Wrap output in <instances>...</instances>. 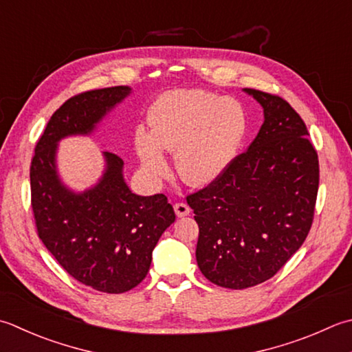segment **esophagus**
<instances>
[{
    "instance_id": "1",
    "label": "esophagus",
    "mask_w": 352,
    "mask_h": 352,
    "mask_svg": "<svg viewBox=\"0 0 352 352\" xmlns=\"http://www.w3.org/2000/svg\"><path fill=\"white\" fill-rule=\"evenodd\" d=\"M174 210H175V215H177L178 218L189 215V212H190L189 206L186 204V203H177V204L174 206Z\"/></svg>"
}]
</instances>
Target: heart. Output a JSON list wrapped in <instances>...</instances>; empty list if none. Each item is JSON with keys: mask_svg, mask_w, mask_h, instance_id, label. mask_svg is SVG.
<instances>
[{"mask_svg": "<svg viewBox=\"0 0 352 352\" xmlns=\"http://www.w3.org/2000/svg\"><path fill=\"white\" fill-rule=\"evenodd\" d=\"M151 133L135 131V153L144 174L158 180L168 174L163 151L177 153L183 180L204 188L215 183L235 160L247 133L241 103L204 89H178L157 99L149 111Z\"/></svg>", "mask_w": 352, "mask_h": 352, "instance_id": "1", "label": "heart"}]
</instances>
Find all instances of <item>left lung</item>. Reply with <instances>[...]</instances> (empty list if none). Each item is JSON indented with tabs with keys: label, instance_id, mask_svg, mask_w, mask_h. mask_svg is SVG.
Masks as SVG:
<instances>
[{
	"label": "left lung",
	"instance_id": "8db88e82",
	"mask_svg": "<svg viewBox=\"0 0 352 352\" xmlns=\"http://www.w3.org/2000/svg\"><path fill=\"white\" fill-rule=\"evenodd\" d=\"M264 123L215 183L188 195L199 227L197 264L213 284L243 290L273 278L311 229L318 153L300 116L279 96L244 88Z\"/></svg>",
	"mask_w": 352,
	"mask_h": 352
}]
</instances>
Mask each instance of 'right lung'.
<instances>
[{
	"mask_svg": "<svg viewBox=\"0 0 352 352\" xmlns=\"http://www.w3.org/2000/svg\"><path fill=\"white\" fill-rule=\"evenodd\" d=\"M129 94L131 88L120 85L68 99L48 120L30 166L41 241L70 276L111 294L129 292L146 278L154 247L175 221L174 209L163 194H133L123 178V160L113 153H102L103 174L84 192L62 183L56 155L62 139L93 134Z\"/></svg>",
	"mask_w": 352,
	"mask_h": 352,
	"instance_id": "1",
	"label": "right lung"
}]
</instances>
